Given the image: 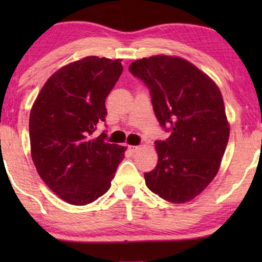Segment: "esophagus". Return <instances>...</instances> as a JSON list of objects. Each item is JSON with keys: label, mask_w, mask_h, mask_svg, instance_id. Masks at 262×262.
I'll return each instance as SVG.
<instances>
[{"label": "esophagus", "mask_w": 262, "mask_h": 262, "mask_svg": "<svg viewBox=\"0 0 262 262\" xmlns=\"http://www.w3.org/2000/svg\"><path fill=\"white\" fill-rule=\"evenodd\" d=\"M139 148H141V146H138V145H130V146H128V149H130L131 152H137Z\"/></svg>", "instance_id": "34e87169"}]
</instances>
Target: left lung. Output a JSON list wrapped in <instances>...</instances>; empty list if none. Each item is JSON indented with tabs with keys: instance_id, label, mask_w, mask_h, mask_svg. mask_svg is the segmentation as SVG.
<instances>
[{
	"instance_id": "1",
	"label": "left lung",
	"mask_w": 262,
	"mask_h": 262,
	"mask_svg": "<svg viewBox=\"0 0 262 262\" xmlns=\"http://www.w3.org/2000/svg\"><path fill=\"white\" fill-rule=\"evenodd\" d=\"M128 70L148 85L157 120L171 131L167 141L155 142L159 160L144 174L145 185L167 202H191L217 175L230 135L220 88L177 56L137 59Z\"/></svg>"
}]
</instances>
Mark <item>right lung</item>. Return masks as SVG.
I'll list each match as a JSON object with an SVG mask.
<instances>
[{
	"instance_id": "right-lung-1",
	"label": "right lung",
	"mask_w": 262,
	"mask_h": 262,
	"mask_svg": "<svg viewBox=\"0 0 262 262\" xmlns=\"http://www.w3.org/2000/svg\"><path fill=\"white\" fill-rule=\"evenodd\" d=\"M123 71L121 59L88 56L45 82L30 113L31 155L51 191L71 205H87L111 187L126 146L92 138L107 114L105 101Z\"/></svg>"
}]
</instances>
